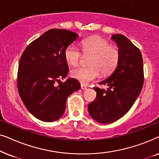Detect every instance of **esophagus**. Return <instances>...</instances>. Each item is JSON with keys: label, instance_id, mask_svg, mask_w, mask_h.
<instances>
[{"label": "esophagus", "instance_id": "esophagus-1", "mask_svg": "<svg viewBox=\"0 0 159 159\" xmlns=\"http://www.w3.org/2000/svg\"><path fill=\"white\" fill-rule=\"evenodd\" d=\"M81 88L82 89V90H86L87 86L85 85V84H81Z\"/></svg>", "mask_w": 159, "mask_h": 159}]
</instances>
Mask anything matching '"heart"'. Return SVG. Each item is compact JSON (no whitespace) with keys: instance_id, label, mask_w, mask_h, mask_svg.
Returning a JSON list of instances; mask_svg holds the SVG:
<instances>
[{"instance_id":"heart-1","label":"heart","mask_w":159,"mask_h":159,"mask_svg":"<svg viewBox=\"0 0 159 159\" xmlns=\"http://www.w3.org/2000/svg\"><path fill=\"white\" fill-rule=\"evenodd\" d=\"M84 56H90L88 59L89 66H80L71 71V76L82 83L97 79L100 73L102 76L111 74L118 66L120 60V51L116 46L111 45L107 40L101 37L93 36L81 42ZM82 54L75 45H69L64 51L66 61L75 66L81 62Z\"/></svg>"}]
</instances>
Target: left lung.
Returning a JSON list of instances; mask_svg holds the SVG:
<instances>
[{"label": "left lung", "mask_w": 159, "mask_h": 159, "mask_svg": "<svg viewBox=\"0 0 159 159\" xmlns=\"http://www.w3.org/2000/svg\"><path fill=\"white\" fill-rule=\"evenodd\" d=\"M111 39L120 51V60L110 77L99 82L107 86V90L93 88L96 99L88 105L90 116L102 124L112 123L125 116L140 95L144 82L140 50L122 34H113Z\"/></svg>", "instance_id": "obj_1"}]
</instances>
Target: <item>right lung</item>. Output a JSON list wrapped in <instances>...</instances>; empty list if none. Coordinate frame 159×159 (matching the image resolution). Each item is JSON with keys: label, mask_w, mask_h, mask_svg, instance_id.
Wrapping results in <instances>:
<instances>
[{"label": "right lung", "mask_w": 159, "mask_h": 159, "mask_svg": "<svg viewBox=\"0 0 159 159\" xmlns=\"http://www.w3.org/2000/svg\"><path fill=\"white\" fill-rule=\"evenodd\" d=\"M77 38V34L69 30H50L30 43L21 56L19 95L27 110L41 121L52 122L61 117L67 98L80 89L74 78L60 82L69 72L64 51Z\"/></svg>", "instance_id": "right-lung-1"}]
</instances>
